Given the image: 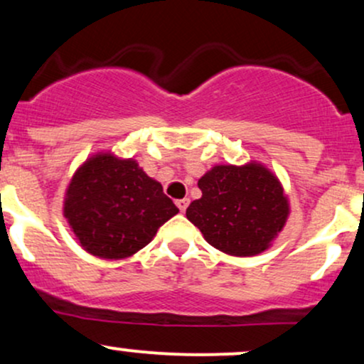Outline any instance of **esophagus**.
Here are the masks:
<instances>
[{
  "label": "esophagus",
  "instance_id": "1",
  "mask_svg": "<svg viewBox=\"0 0 364 364\" xmlns=\"http://www.w3.org/2000/svg\"><path fill=\"white\" fill-rule=\"evenodd\" d=\"M176 205H178L179 210H181V212H185L186 208H188V205H190V200H188V198L178 200V202H176Z\"/></svg>",
  "mask_w": 364,
  "mask_h": 364
}]
</instances>
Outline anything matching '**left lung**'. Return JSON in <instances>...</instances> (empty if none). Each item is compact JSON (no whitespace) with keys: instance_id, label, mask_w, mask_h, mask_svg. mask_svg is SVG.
<instances>
[{"instance_id":"1","label":"left lung","mask_w":364,"mask_h":364,"mask_svg":"<svg viewBox=\"0 0 364 364\" xmlns=\"http://www.w3.org/2000/svg\"><path fill=\"white\" fill-rule=\"evenodd\" d=\"M202 198L186 217L208 245L232 257L269 250L287 223L291 207L282 183L262 162L217 164L198 179Z\"/></svg>"}]
</instances>
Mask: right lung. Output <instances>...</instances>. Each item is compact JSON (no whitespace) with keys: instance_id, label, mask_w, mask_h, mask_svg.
Listing matches in <instances>:
<instances>
[{"instance_id":"add662e5","label":"right lung","mask_w":364,"mask_h":364,"mask_svg":"<svg viewBox=\"0 0 364 364\" xmlns=\"http://www.w3.org/2000/svg\"><path fill=\"white\" fill-rule=\"evenodd\" d=\"M162 185L135 159L97 152L78 166L63 200L75 240L94 257L123 260L147 246L178 214Z\"/></svg>"}]
</instances>
